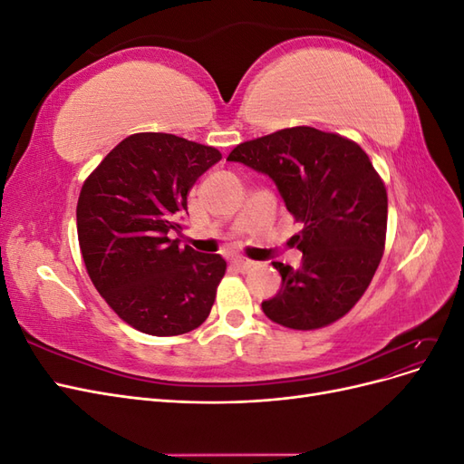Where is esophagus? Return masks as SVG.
I'll use <instances>...</instances> for the list:
<instances>
[{"mask_svg": "<svg viewBox=\"0 0 464 464\" xmlns=\"http://www.w3.org/2000/svg\"><path fill=\"white\" fill-rule=\"evenodd\" d=\"M232 265H236L237 269H247V266L254 265V261H249V259H246V257H234V259H232Z\"/></svg>", "mask_w": 464, "mask_h": 464, "instance_id": "obj_1", "label": "esophagus"}]
</instances>
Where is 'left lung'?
Wrapping results in <instances>:
<instances>
[{"label":"left lung","instance_id":"left-lung-1","mask_svg":"<svg viewBox=\"0 0 464 464\" xmlns=\"http://www.w3.org/2000/svg\"><path fill=\"white\" fill-rule=\"evenodd\" d=\"M228 160L269 176L304 224L292 237L302 263H273L283 283L261 304L263 314L298 331L341 319L370 286L385 247L387 191L368 154L350 139L302 125L237 145Z\"/></svg>","mask_w":464,"mask_h":464}]
</instances>
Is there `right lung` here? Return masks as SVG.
Returning <instances> with one entry per match:
<instances>
[{
  "instance_id": "obj_1",
  "label": "right lung",
  "mask_w": 464,
  "mask_h": 464,
  "mask_svg": "<svg viewBox=\"0 0 464 464\" xmlns=\"http://www.w3.org/2000/svg\"><path fill=\"white\" fill-rule=\"evenodd\" d=\"M222 154L170 133H135L82 184L77 234L94 288L125 323L154 336L198 329L227 271L218 254L179 246L188 191Z\"/></svg>"
}]
</instances>
